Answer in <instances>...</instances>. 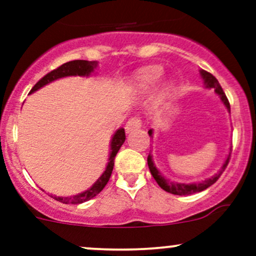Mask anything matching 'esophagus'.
<instances>
[{
  "label": "esophagus",
  "instance_id": "34e87169",
  "mask_svg": "<svg viewBox=\"0 0 256 256\" xmlns=\"http://www.w3.org/2000/svg\"><path fill=\"white\" fill-rule=\"evenodd\" d=\"M141 126H142V122H141L140 118H138V116H134V118H131L130 120L126 122L125 130L128 131V132H130V131H132V130H138V128H140Z\"/></svg>",
  "mask_w": 256,
  "mask_h": 256
}]
</instances>
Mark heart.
Masks as SVG:
<instances>
[{
    "label": "heart",
    "instance_id": "1",
    "mask_svg": "<svg viewBox=\"0 0 256 256\" xmlns=\"http://www.w3.org/2000/svg\"><path fill=\"white\" fill-rule=\"evenodd\" d=\"M164 76V69L158 66H150L144 68L138 73V79H136V84L144 92H148V90L154 89L160 80Z\"/></svg>",
    "mask_w": 256,
    "mask_h": 256
}]
</instances>
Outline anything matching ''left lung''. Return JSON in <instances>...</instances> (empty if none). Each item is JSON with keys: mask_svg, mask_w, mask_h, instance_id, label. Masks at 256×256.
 I'll return each mask as SVG.
<instances>
[{"mask_svg": "<svg viewBox=\"0 0 256 256\" xmlns=\"http://www.w3.org/2000/svg\"><path fill=\"white\" fill-rule=\"evenodd\" d=\"M200 76H202L203 82H204V86L207 88V89H213L214 92H216V94L219 96V99L222 100V102L224 104V106L226 108V110L230 112V105H229L228 99H226V94H224L223 89H222L220 84H219L218 80L216 79V76H213L210 73L203 70V69L202 70H200ZM152 134H154L152 132V130H148V135L151 136V138H152ZM230 151H232V148H230ZM229 158H230V152H229V154L226 156V161H224L223 164H222L220 170H219V171L216 172L214 176H212L210 178H207V180H202V182H194V183H178V182H171V180H167V178L164 177V174L158 171V170H157L156 164H154V160H152L151 154H150L148 157H147V164H148V168H150V172H151L152 177L154 178V180L157 182V184H158L162 190H166V192H168V193H172V194L190 196V194H194V193H198V192H202V190H207L208 187H210L213 183H216V180H218V178L220 177V174H223V171L226 170V167L228 166Z\"/></svg>", "mask_w": 256, "mask_h": 256, "instance_id": "8db88e82", "label": "left lung"}]
</instances>
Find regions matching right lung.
Returning <instances> with one entry per match:
<instances>
[{
	"label": "right lung",
	"instance_id": "1",
	"mask_svg": "<svg viewBox=\"0 0 256 256\" xmlns=\"http://www.w3.org/2000/svg\"><path fill=\"white\" fill-rule=\"evenodd\" d=\"M98 66L96 60H72L68 63H64L63 66H60L59 68L54 69L50 73H48L47 76H43L34 86L32 88V90L30 92V94L37 92L40 88H43L44 85L49 84V82H54L56 79L66 78V76H90L92 73H94V70ZM125 130L122 128H118L115 131V134L112 135V141H110V154H109V162L106 164V168L102 172V174L98 178L96 182L90 188H88L84 192L78 193L76 196H70V197H56V196H52L56 200L64 203V204H80V203H84L86 200H92L95 196L99 194L104 187L106 186V183L109 182L110 176H112V172L114 168V160H115L116 154L118 152L120 147L122 146V144L125 142Z\"/></svg>",
	"mask_w": 256,
	"mask_h": 256
}]
</instances>
